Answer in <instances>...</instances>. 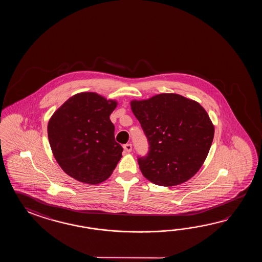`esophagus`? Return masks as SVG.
Instances as JSON below:
<instances>
[{"label":"esophagus","instance_id":"34e87169","mask_svg":"<svg viewBox=\"0 0 262 262\" xmlns=\"http://www.w3.org/2000/svg\"><path fill=\"white\" fill-rule=\"evenodd\" d=\"M123 149H124L125 151L130 152V151L132 150V144H131V143H127V144L123 145Z\"/></svg>","mask_w":262,"mask_h":262}]
</instances>
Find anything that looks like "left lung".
I'll return each mask as SVG.
<instances>
[{"instance_id":"1","label":"left lung","mask_w":262,"mask_h":262,"mask_svg":"<svg viewBox=\"0 0 262 262\" xmlns=\"http://www.w3.org/2000/svg\"><path fill=\"white\" fill-rule=\"evenodd\" d=\"M131 108L149 142L147 156L138 158L145 178L161 186L192 178L205 161L214 135L206 111L176 94L133 100Z\"/></svg>"}]
</instances>
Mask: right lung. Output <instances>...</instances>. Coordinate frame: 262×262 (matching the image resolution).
I'll return each mask as SVG.
<instances>
[{"mask_svg": "<svg viewBox=\"0 0 262 262\" xmlns=\"http://www.w3.org/2000/svg\"><path fill=\"white\" fill-rule=\"evenodd\" d=\"M116 106V101L95 93H80L51 116L48 124L50 148L67 175L90 184L102 183L112 175L123 152L110 119Z\"/></svg>", "mask_w": 262, "mask_h": 262, "instance_id": "add662e5", "label": "right lung"}]
</instances>
